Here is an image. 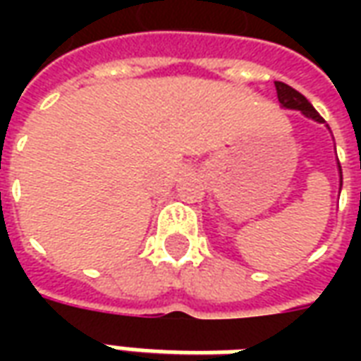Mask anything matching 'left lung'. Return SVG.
Listing matches in <instances>:
<instances>
[{"mask_svg":"<svg viewBox=\"0 0 361 361\" xmlns=\"http://www.w3.org/2000/svg\"><path fill=\"white\" fill-rule=\"evenodd\" d=\"M274 87H276V94H279V102L282 108H288V110H300L303 116L315 119V121H319V123H323V121H325V119L319 116L317 110L311 106L310 100H307L302 92H298V90L292 89L290 85H286V82H280V81L274 82ZM338 172H341V188H342L341 164H338Z\"/></svg>","mask_w":361,"mask_h":361,"instance_id":"obj_1","label":"left lung"}]
</instances>
